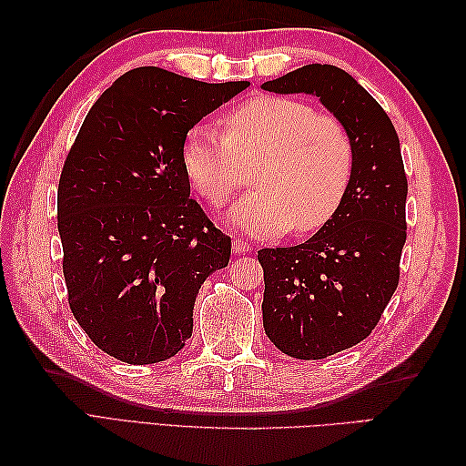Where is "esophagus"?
Segmentation results:
<instances>
[{
    "instance_id": "obj_1",
    "label": "esophagus",
    "mask_w": 466,
    "mask_h": 466,
    "mask_svg": "<svg viewBox=\"0 0 466 466\" xmlns=\"http://www.w3.org/2000/svg\"><path fill=\"white\" fill-rule=\"evenodd\" d=\"M232 248H234L236 254H246V252H250L254 248V244H250L248 240H244V238H236L232 242Z\"/></svg>"
}]
</instances>
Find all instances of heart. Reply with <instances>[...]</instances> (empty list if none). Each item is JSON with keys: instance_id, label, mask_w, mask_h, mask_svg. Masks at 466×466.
<instances>
[{"instance_id": "obj_1", "label": "heart", "mask_w": 466, "mask_h": 466, "mask_svg": "<svg viewBox=\"0 0 466 466\" xmlns=\"http://www.w3.org/2000/svg\"><path fill=\"white\" fill-rule=\"evenodd\" d=\"M256 161L258 187L236 204L228 222L246 234L309 232L326 224L349 190L354 146L332 116L292 97L260 96L226 114L224 134L200 124L187 132L184 170L208 202L222 206Z\"/></svg>"}]
</instances>
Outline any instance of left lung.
Returning <instances> with one entry per match:
<instances>
[{
    "mask_svg": "<svg viewBox=\"0 0 466 466\" xmlns=\"http://www.w3.org/2000/svg\"><path fill=\"white\" fill-rule=\"evenodd\" d=\"M262 90L319 97L354 146L349 190L330 220L304 244L258 252L266 336L284 354L319 360L364 340L399 286L409 192L400 142L380 104L336 66H302Z\"/></svg>",
    "mask_w": 466,
    "mask_h": 466,
    "instance_id": "8db88e82",
    "label": "left lung"
}]
</instances>
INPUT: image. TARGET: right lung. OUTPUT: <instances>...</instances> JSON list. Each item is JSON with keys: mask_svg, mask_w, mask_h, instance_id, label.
Segmentation results:
<instances>
[{"mask_svg": "<svg viewBox=\"0 0 466 466\" xmlns=\"http://www.w3.org/2000/svg\"><path fill=\"white\" fill-rule=\"evenodd\" d=\"M248 86L136 67L77 132L57 186L67 300L117 360L154 364L180 352L198 290L230 260V238L190 198L182 150L204 116Z\"/></svg>", "mask_w": 466, "mask_h": 466, "instance_id": "1", "label": "right lung"}]
</instances>
